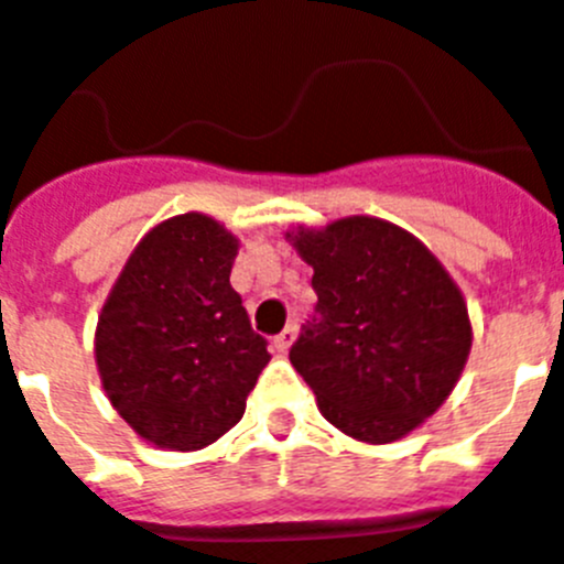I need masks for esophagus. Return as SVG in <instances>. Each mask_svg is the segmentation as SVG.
<instances>
[{"instance_id":"34e87169","label":"esophagus","mask_w":564,"mask_h":564,"mask_svg":"<svg viewBox=\"0 0 564 564\" xmlns=\"http://www.w3.org/2000/svg\"><path fill=\"white\" fill-rule=\"evenodd\" d=\"M294 337H296V326L282 328V332L273 337V346H276V352H288V349H291V344H294Z\"/></svg>"}]
</instances>
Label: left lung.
Listing matches in <instances>:
<instances>
[{
	"mask_svg": "<svg viewBox=\"0 0 564 564\" xmlns=\"http://www.w3.org/2000/svg\"><path fill=\"white\" fill-rule=\"evenodd\" d=\"M314 268V317L291 364L319 413L352 440L395 443L460 381L471 323L460 288L416 236L352 215L288 232Z\"/></svg>",
	"mask_w": 564,
	"mask_h": 564,
	"instance_id": "8db88e82",
	"label": "left lung"
}]
</instances>
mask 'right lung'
<instances>
[{
	"label": "right lung",
	"instance_id": "1",
	"mask_svg": "<svg viewBox=\"0 0 564 564\" xmlns=\"http://www.w3.org/2000/svg\"><path fill=\"white\" fill-rule=\"evenodd\" d=\"M238 238L209 215L156 224L112 285L96 328L104 393L142 440L197 452L245 416L268 367L229 285Z\"/></svg>",
	"mask_w": 564,
	"mask_h": 564
}]
</instances>
